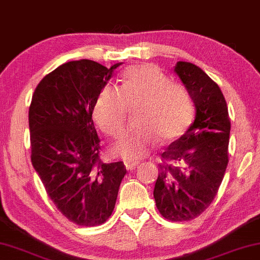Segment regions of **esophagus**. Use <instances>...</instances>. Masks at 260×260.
Instances as JSON below:
<instances>
[{
  "mask_svg": "<svg viewBox=\"0 0 260 260\" xmlns=\"http://www.w3.org/2000/svg\"><path fill=\"white\" fill-rule=\"evenodd\" d=\"M124 165H126V169L128 171H132L134 169L137 168L138 165H139V161H131V160H127L124 161Z\"/></svg>",
  "mask_w": 260,
  "mask_h": 260,
  "instance_id": "esophagus-1",
  "label": "esophagus"
}]
</instances>
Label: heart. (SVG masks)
I'll return each mask as SVG.
<instances>
[{"label":"heart","mask_w":260,"mask_h":260,"mask_svg":"<svg viewBox=\"0 0 260 260\" xmlns=\"http://www.w3.org/2000/svg\"><path fill=\"white\" fill-rule=\"evenodd\" d=\"M128 107H136L134 123L112 147L124 160L146 157L158 139L164 144L177 141L191 122L192 106L186 89L171 83L153 64L127 69L120 88L105 86L96 99L92 115L103 132L116 136L122 129Z\"/></svg>","instance_id":"1"}]
</instances>
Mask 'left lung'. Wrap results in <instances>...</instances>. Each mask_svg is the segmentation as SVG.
I'll return each mask as SVG.
<instances>
[{"label": "left lung", "mask_w": 260, "mask_h": 260, "mask_svg": "<svg viewBox=\"0 0 260 260\" xmlns=\"http://www.w3.org/2000/svg\"><path fill=\"white\" fill-rule=\"evenodd\" d=\"M174 71L195 106L186 132L162 152L153 196L162 217L192 220L216 196L228 164L231 121L219 85L199 67L177 61Z\"/></svg>", "instance_id": "obj_1"}]
</instances>
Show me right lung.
<instances>
[{"mask_svg": "<svg viewBox=\"0 0 260 260\" xmlns=\"http://www.w3.org/2000/svg\"><path fill=\"white\" fill-rule=\"evenodd\" d=\"M122 63L69 61L45 76L36 88L28 121L32 164L48 196L79 226H99L112 215L122 161L100 160V138L92 110L100 91Z\"/></svg>", "mask_w": 260, "mask_h": 260, "instance_id": "obj_1", "label": "right lung"}]
</instances>
